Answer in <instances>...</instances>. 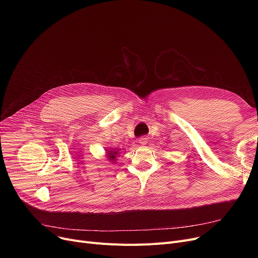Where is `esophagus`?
Here are the masks:
<instances>
[{
  "instance_id": "esophagus-1",
  "label": "esophagus",
  "mask_w": 258,
  "mask_h": 258,
  "mask_svg": "<svg viewBox=\"0 0 258 258\" xmlns=\"http://www.w3.org/2000/svg\"><path fill=\"white\" fill-rule=\"evenodd\" d=\"M139 143L142 144V145H145L147 143V139L145 137H142V138L139 139Z\"/></svg>"
}]
</instances>
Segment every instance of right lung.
<instances>
[{"label":"right lung","mask_w":258,"mask_h":258,"mask_svg":"<svg viewBox=\"0 0 258 258\" xmlns=\"http://www.w3.org/2000/svg\"><path fill=\"white\" fill-rule=\"evenodd\" d=\"M118 153L117 152H114V151H108V158H110L111 161H114L115 160V157Z\"/></svg>","instance_id":"right-lung-1"}]
</instances>
